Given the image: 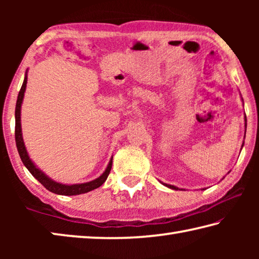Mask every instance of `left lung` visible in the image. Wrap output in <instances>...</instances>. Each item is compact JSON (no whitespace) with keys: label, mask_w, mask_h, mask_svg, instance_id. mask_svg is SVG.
Returning <instances> with one entry per match:
<instances>
[{"label":"left lung","mask_w":259,"mask_h":259,"mask_svg":"<svg viewBox=\"0 0 259 259\" xmlns=\"http://www.w3.org/2000/svg\"><path fill=\"white\" fill-rule=\"evenodd\" d=\"M243 100V99H242ZM244 121H245V123H244V126H245V129H247V117L244 116ZM243 145H244V140H243V143H242V146H241V150H242V147H243ZM162 183V182H161ZM163 184L164 186H166V187H169V188H171V190H181V188H178V187H176V186H174V185H168V184H164V183H162Z\"/></svg>","instance_id":"left-lung-1"}]
</instances>
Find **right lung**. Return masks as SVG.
I'll use <instances>...</instances> for the list:
<instances>
[{"label": "right lung", "instance_id": "obj_1", "mask_svg": "<svg viewBox=\"0 0 259 259\" xmlns=\"http://www.w3.org/2000/svg\"><path fill=\"white\" fill-rule=\"evenodd\" d=\"M27 72L25 73V78L23 82V85H21V89L18 94V98H17V104H16V111H15V117H16V126H15V137H16V145L17 150H18L19 156L21 161H23L24 165L28 169V171L33 175L40 182L43 186H45L48 191H50L55 194L59 195H78L83 194V193H88L93 190H96L99 186H102L103 184L106 181L109 172H111L112 169V163H113V156L109 160L107 168L105 169V171L100 175L98 178L94 179V181L88 182V183H82V184H73V185H66V184L57 183L54 179H51L49 176L42 171L40 168H37L35 165L34 162L30 159L28 155V152L26 150L24 139H23V133H21V120H20V114H21V104H23L24 96H25V90H26V84H27Z\"/></svg>", "mask_w": 259, "mask_h": 259}]
</instances>
